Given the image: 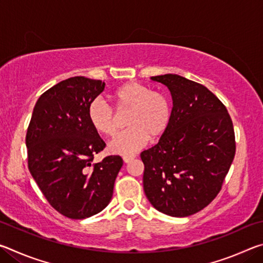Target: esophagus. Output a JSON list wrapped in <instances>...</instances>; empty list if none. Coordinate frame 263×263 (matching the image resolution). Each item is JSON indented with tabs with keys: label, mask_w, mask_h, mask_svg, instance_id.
Wrapping results in <instances>:
<instances>
[{
	"label": "esophagus",
	"mask_w": 263,
	"mask_h": 263,
	"mask_svg": "<svg viewBox=\"0 0 263 263\" xmlns=\"http://www.w3.org/2000/svg\"><path fill=\"white\" fill-rule=\"evenodd\" d=\"M135 159H136V155H124V157H123V160H124V162H125V163L131 162L132 160H135Z\"/></svg>",
	"instance_id": "obj_1"
}]
</instances>
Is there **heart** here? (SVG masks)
Here are the masks:
<instances>
[{
  "label": "heart",
  "mask_w": 263,
  "mask_h": 263,
  "mask_svg": "<svg viewBox=\"0 0 263 263\" xmlns=\"http://www.w3.org/2000/svg\"><path fill=\"white\" fill-rule=\"evenodd\" d=\"M118 115L128 112L126 131L110 142L112 153L132 154L144 147L149 138L157 140L171 125L172 105L166 95L154 91L145 84L128 82L119 87L114 94ZM89 123L105 137L112 138L118 132V117L111 106L102 99H95L88 106Z\"/></svg>",
  "instance_id": "1"
}]
</instances>
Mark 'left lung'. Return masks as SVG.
<instances>
[{
    "label": "left lung",
    "instance_id": "8db88e82",
    "mask_svg": "<svg viewBox=\"0 0 263 263\" xmlns=\"http://www.w3.org/2000/svg\"><path fill=\"white\" fill-rule=\"evenodd\" d=\"M172 94V121L157 145L141 152L144 191L158 211L186 217L219 194L235 155L226 106L203 84L176 74L151 78Z\"/></svg>",
    "mask_w": 263,
    "mask_h": 263
}]
</instances>
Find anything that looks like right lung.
Returning a JSON list of instances; mask_svg holds the SVG:
<instances>
[{"instance_id": "1", "label": "right lung", "mask_w": 263, "mask_h": 263, "mask_svg": "<svg viewBox=\"0 0 263 263\" xmlns=\"http://www.w3.org/2000/svg\"><path fill=\"white\" fill-rule=\"evenodd\" d=\"M101 80L74 77L46 90L34 105L26 132L28 167L52 208L70 219L101 212L123 166L119 155L94 163L105 147L88 119V106L104 90Z\"/></svg>"}]
</instances>
